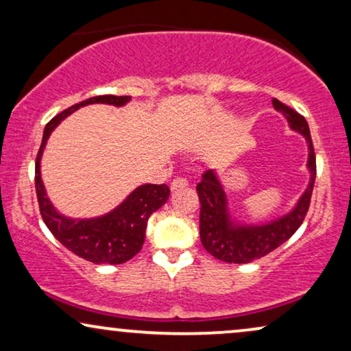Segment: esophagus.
Wrapping results in <instances>:
<instances>
[{"label":"esophagus","mask_w":351,"mask_h":351,"mask_svg":"<svg viewBox=\"0 0 351 351\" xmlns=\"http://www.w3.org/2000/svg\"><path fill=\"white\" fill-rule=\"evenodd\" d=\"M189 185V180L184 179V177H176V179H172L171 182V190L174 191L177 189H182V186H186Z\"/></svg>","instance_id":"obj_1"}]
</instances>
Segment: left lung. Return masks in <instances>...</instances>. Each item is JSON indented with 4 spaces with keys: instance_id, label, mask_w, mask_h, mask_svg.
<instances>
[{
    "instance_id": "1",
    "label": "left lung",
    "mask_w": 351,
    "mask_h": 351,
    "mask_svg": "<svg viewBox=\"0 0 351 351\" xmlns=\"http://www.w3.org/2000/svg\"><path fill=\"white\" fill-rule=\"evenodd\" d=\"M273 107L285 113L291 128L302 132L308 142V167L311 180L308 189L302 195L299 204L291 214L275 222L261 227H232L227 217V198L222 185L213 171H206L203 179L196 185L201 203L199 210V237L201 243L210 256L227 263H249L256 258L265 257L286 243L297 232L305 215L308 213L311 193H313L316 177V156L313 142L306 119L295 110L287 107L278 99H271Z\"/></svg>"
}]
</instances>
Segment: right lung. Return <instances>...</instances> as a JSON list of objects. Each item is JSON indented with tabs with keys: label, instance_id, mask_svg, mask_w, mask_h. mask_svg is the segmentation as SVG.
<instances>
[{
	"label": "right lung",
	"instance_id": "add662e5",
	"mask_svg": "<svg viewBox=\"0 0 351 351\" xmlns=\"http://www.w3.org/2000/svg\"><path fill=\"white\" fill-rule=\"evenodd\" d=\"M131 99L129 95H97L83 102L71 105L70 108L56 114L49 123L46 124L45 134H43L41 147L38 150L35 162V186L38 204H40L41 217L45 220L46 227L51 233L64 244V246L76 256L89 261L93 263H110V265H119L136 256L145 241V228L148 217L161 208L169 198L171 190L166 184L153 185L147 184L138 186L128 196L121 206H118L113 213L104 217L88 219V220H73L60 215L52 208L49 198L46 196L45 185L41 180L40 160L43 148L49 138L57 124L62 119L73 113L83 105L89 104H110L121 107Z\"/></svg>",
	"mask_w": 351,
	"mask_h": 351
}]
</instances>
